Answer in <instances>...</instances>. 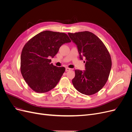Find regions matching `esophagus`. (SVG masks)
Wrapping results in <instances>:
<instances>
[{"label":"esophagus","mask_w":132,"mask_h":132,"mask_svg":"<svg viewBox=\"0 0 132 132\" xmlns=\"http://www.w3.org/2000/svg\"><path fill=\"white\" fill-rule=\"evenodd\" d=\"M70 69H71L69 68H65V71H68L70 70Z\"/></svg>","instance_id":"34e87169"}]
</instances>
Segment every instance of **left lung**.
Returning a JSON list of instances; mask_svg holds the SVG:
<instances>
[{"mask_svg": "<svg viewBox=\"0 0 132 132\" xmlns=\"http://www.w3.org/2000/svg\"><path fill=\"white\" fill-rule=\"evenodd\" d=\"M68 35L77 46L80 59H85V70H75L73 84L82 94H95L104 86L109 77L112 61L109 51L101 39L89 31Z\"/></svg>", "mask_w": 132, "mask_h": 132, "instance_id": "obj_1", "label": "left lung"}]
</instances>
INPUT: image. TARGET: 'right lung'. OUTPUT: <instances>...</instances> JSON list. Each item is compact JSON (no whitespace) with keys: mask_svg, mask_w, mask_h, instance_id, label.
Listing matches in <instances>:
<instances>
[{"mask_svg":"<svg viewBox=\"0 0 132 132\" xmlns=\"http://www.w3.org/2000/svg\"><path fill=\"white\" fill-rule=\"evenodd\" d=\"M71 41L64 33L45 31L38 34L23 47L21 55V73L25 81L36 93H46L57 85L64 67L51 63L63 44Z\"/></svg>","mask_w":132,"mask_h":132,"instance_id":"add662e5","label":"right lung"}]
</instances>
